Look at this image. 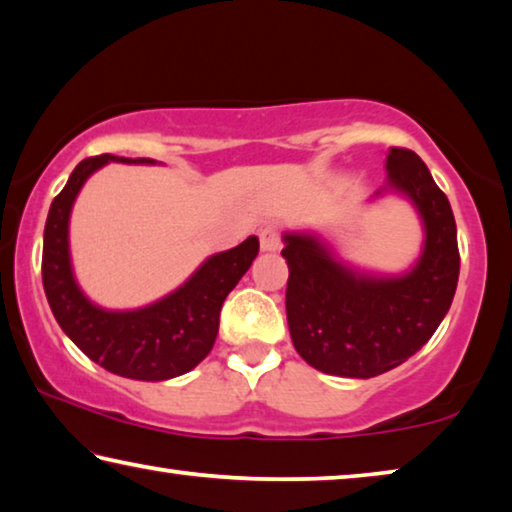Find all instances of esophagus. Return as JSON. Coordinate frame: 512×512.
Wrapping results in <instances>:
<instances>
[{
    "label": "esophagus",
    "mask_w": 512,
    "mask_h": 512,
    "mask_svg": "<svg viewBox=\"0 0 512 512\" xmlns=\"http://www.w3.org/2000/svg\"><path fill=\"white\" fill-rule=\"evenodd\" d=\"M259 248L264 250V253H275V250H280V230L275 225H266L259 230Z\"/></svg>",
    "instance_id": "obj_1"
}]
</instances>
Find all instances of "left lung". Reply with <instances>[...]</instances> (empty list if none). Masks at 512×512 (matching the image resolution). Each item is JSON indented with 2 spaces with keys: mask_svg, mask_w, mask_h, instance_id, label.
Instances as JSON below:
<instances>
[{
  "mask_svg": "<svg viewBox=\"0 0 512 512\" xmlns=\"http://www.w3.org/2000/svg\"><path fill=\"white\" fill-rule=\"evenodd\" d=\"M387 182L417 209L424 243L408 271H360L314 232H285L287 323L310 367L330 376L373 378L415 355L449 312L460 255L449 198L412 150L389 148Z\"/></svg>",
  "mask_w": 512,
  "mask_h": 512,
  "instance_id": "left-lung-1",
  "label": "left lung"
}]
</instances>
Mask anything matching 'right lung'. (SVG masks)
Segmentation results:
<instances>
[{
  "label": "right lung",
  "instance_id": "right-lung-1",
  "mask_svg": "<svg viewBox=\"0 0 512 512\" xmlns=\"http://www.w3.org/2000/svg\"><path fill=\"white\" fill-rule=\"evenodd\" d=\"M109 161L157 164L154 159H127L100 154L72 170L68 184L52 200L43 234V287L61 330L111 373L132 380H170L207 358L218 335V316L227 294L237 287L259 253V239L207 257L184 285L136 310H107L93 303L72 271L70 214L95 170Z\"/></svg>",
  "mask_w": 512,
  "mask_h": 512
}]
</instances>
